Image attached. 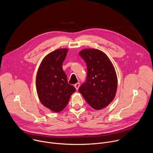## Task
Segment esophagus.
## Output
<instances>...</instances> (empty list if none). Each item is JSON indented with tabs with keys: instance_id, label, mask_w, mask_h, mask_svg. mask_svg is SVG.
Wrapping results in <instances>:
<instances>
[{
	"instance_id": "obj_1",
	"label": "esophagus",
	"mask_w": 153,
	"mask_h": 153,
	"mask_svg": "<svg viewBox=\"0 0 153 153\" xmlns=\"http://www.w3.org/2000/svg\"><path fill=\"white\" fill-rule=\"evenodd\" d=\"M79 86H80V83H76L75 85H74V87L76 88V90H78V89H79Z\"/></svg>"
}]
</instances>
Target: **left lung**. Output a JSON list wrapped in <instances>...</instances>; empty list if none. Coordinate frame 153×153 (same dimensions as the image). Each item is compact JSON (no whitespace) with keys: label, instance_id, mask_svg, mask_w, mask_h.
<instances>
[{"label":"left lung","instance_id":"obj_1","mask_svg":"<svg viewBox=\"0 0 153 153\" xmlns=\"http://www.w3.org/2000/svg\"><path fill=\"white\" fill-rule=\"evenodd\" d=\"M87 67L85 82L79 91L93 108L99 110L114 99L117 78L113 65L108 56L96 49H85L79 53Z\"/></svg>","mask_w":153,"mask_h":153}]
</instances>
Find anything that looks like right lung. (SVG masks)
<instances>
[{"instance_id":"add662e5","label":"right lung","mask_w":153,"mask_h":153,"mask_svg":"<svg viewBox=\"0 0 153 153\" xmlns=\"http://www.w3.org/2000/svg\"><path fill=\"white\" fill-rule=\"evenodd\" d=\"M68 50H56L42 61L36 76V88L40 102L52 111L59 113L67 106L74 87L68 83L62 64Z\"/></svg>"}]
</instances>
